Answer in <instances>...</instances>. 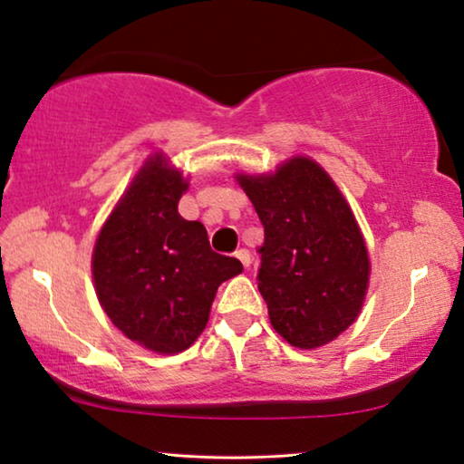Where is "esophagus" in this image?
Masks as SVG:
<instances>
[{"label": "esophagus", "mask_w": 464, "mask_h": 464, "mask_svg": "<svg viewBox=\"0 0 464 464\" xmlns=\"http://www.w3.org/2000/svg\"><path fill=\"white\" fill-rule=\"evenodd\" d=\"M237 257H238V262L245 266V268H249L251 266V253L246 251V249H238L237 251Z\"/></svg>", "instance_id": "34e87169"}]
</instances>
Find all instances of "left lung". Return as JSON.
<instances>
[{
	"label": "left lung",
	"mask_w": 464,
	"mask_h": 464,
	"mask_svg": "<svg viewBox=\"0 0 464 464\" xmlns=\"http://www.w3.org/2000/svg\"><path fill=\"white\" fill-rule=\"evenodd\" d=\"M264 226L257 289L272 327L297 348H316L353 325L363 306L370 257L344 196L310 158L275 175H238Z\"/></svg>",
	"instance_id": "1"
}]
</instances>
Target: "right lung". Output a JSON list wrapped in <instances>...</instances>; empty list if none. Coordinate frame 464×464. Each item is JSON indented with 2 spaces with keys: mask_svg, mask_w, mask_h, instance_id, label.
<instances>
[{
  "mask_svg": "<svg viewBox=\"0 0 464 464\" xmlns=\"http://www.w3.org/2000/svg\"><path fill=\"white\" fill-rule=\"evenodd\" d=\"M188 183L162 156L139 170L101 230L92 253L99 302L126 338L173 354L194 344L213 297L243 272L208 245L205 226L177 213Z\"/></svg>",
  "mask_w": 464,
  "mask_h": 464,
  "instance_id": "add662e5",
  "label": "right lung"
}]
</instances>
